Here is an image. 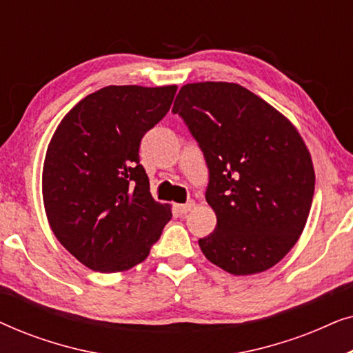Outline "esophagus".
I'll use <instances>...</instances> for the list:
<instances>
[{
  "mask_svg": "<svg viewBox=\"0 0 353 353\" xmlns=\"http://www.w3.org/2000/svg\"><path fill=\"white\" fill-rule=\"evenodd\" d=\"M192 207H194V202L190 201V202H186V204H176L175 205V210H176V214L185 215V214H188V212L192 209Z\"/></svg>",
  "mask_w": 353,
  "mask_h": 353,
  "instance_id": "34e87169",
  "label": "esophagus"
}]
</instances>
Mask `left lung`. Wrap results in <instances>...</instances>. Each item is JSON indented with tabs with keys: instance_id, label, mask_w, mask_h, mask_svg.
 <instances>
[{
	"instance_id": "obj_1",
	"label": "left lung",
	"mask_w": 353,
	"mask_h": 353,
	"mask_svg": "<svg viewBox=\"0 0 353 353\" xmlns=\"http://www.w3.org/2000/svg\"><path fill=\"white\" fill-rule=\"evenodd\" d=\"M209 168L205 201L216 215L202 254L231 274L272 268L297 243L310 214L315 170L297 128L238 83H188L172 109Z\"/></svg>"
}]
</instances>
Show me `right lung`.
Listing matches in <instances>:
<instances>
[{"label": "right lung", "mask_w": 353, "mask_h": 353, "mask_svg": "<svg viewBox=\"0 0 353 353\" xmlns=\"http://www.w3.org/2000/svg\"><path fill=\"white\" fill-rule=\"evenodd\" d=\"M176 86H105L57 125L43 163V202L57 241L94 272L141 263L172 219L139 163L144 133L170 109Z\"/></svg>", "instance_id": "right-lung-1"}]
</instances>
